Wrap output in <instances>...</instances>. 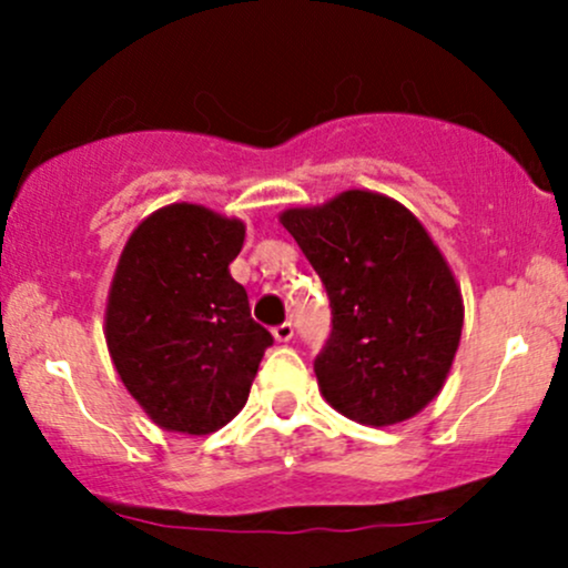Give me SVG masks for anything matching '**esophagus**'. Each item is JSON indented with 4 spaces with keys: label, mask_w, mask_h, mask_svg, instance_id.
<instances>
[{
    "label": "esophagus",
    "mask_w": 568,
    "mask_h": 568,
    "mask_svg": "<svg viewBox=\"0 0 568 568\" xmlns=\"http://www.w3.org/2000/svg\"><path fill=\"white\" fill-rule=\"evenodd\" d=\"M272 336L277 338V342H291L293 338V323H280L272 328Z\"/></svg>",
    "instance_id": "1"
}]
</instances>
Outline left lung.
I'll use <instances>...</instances> for the list:
<instances>
[{"label":"left lung","mask_w":568,"mask_h":568,"mask_svg":"<svg viewBox=\"0 0 568 568\" xmlns=\"http://www.w3.org/2000/svg\"><path fill=\"white\" fill-rule=\"evenodd\" d=\"M280 224L331 298L328 342L315 357L325 400L352 422H406L440 393L465 306L452 266L419 219L384 194L349 189Z\"/></svg>","instance_id":"left-lung-1"}]
</instances>
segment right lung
<instances>
[{"instance_id":"1","label":"right lung","mask_w":568,"mask_h":568,"mask_svg":"<svg viewBox=\"0 0 568 568\" xmlns=\"http://www.w3.org/2000/svg\"><path fill=\"white\" fill-rule=\"evenodd\" d=\"M243 240L240 219L175 202L122 247L103 334L122 384L162 429L207 435L232 422L272 347L230 275Z\"/></svg>"}]
</instances>
